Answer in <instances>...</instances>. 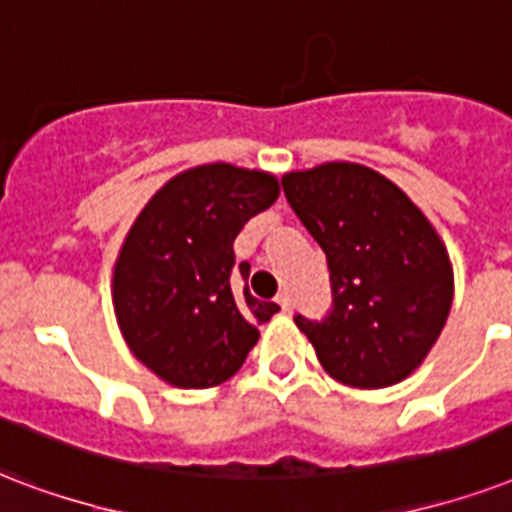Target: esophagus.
<instances>
[{
  "instance_id": "obj_1",
  "label": "esophagus",
  "mask_w": 512,
  "mask_h": 512,
  "mask_svg": "<svg viewBox=\"0 0 512 512\" xmlns=\"http://www.w3.org/2000/svg\"><path fill=\"white\" fill-rule=\"evenodd\" d=\"M276 303H279V308H282L284 314H290V311H292V300H290V295H287V292H282V295L276 298Z\"/></svg>"
}]
</instances>
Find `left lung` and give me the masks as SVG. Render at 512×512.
Masks as SVG:
<instances>
[{"mask_svg":"<svg viewBox=\"0 0 512 512\" xmlns=\"http://www.w3.org/2000/svg\"><path fill=\"white\" fill-rule=\"evenodd\" d=\"M282 187L327 257L333 306L322 319L295 314L322 368L360 389L411 376L438 341L454 298L435 228L395 182L357 163L292 171Z\"/></svg>","mask_w":512,"mask_h":512,"instance_id":"8db88e82","label":"left lung"}]
</instances>
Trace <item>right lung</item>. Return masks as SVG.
<instances>
[{
	"label": "right lung",
	"instance_id": "1",
	"mask_svg": "<svg viewBox=\"0 0 512 512\" xmlns=\"http://www.w3.org/2000/svg\"><path fill=\"white\" fill-rule=\"evenodd\" d=\"M276 195L271 174L209 163L166 182L136 217L112 300L128 349L155 376L206 389L244 365L279 306L239 292L233 241ZM239 273L247 279L249 265Z\"/></svg>",
	"mask_w": 512,
	"mask_h": 512
}]
</instances>
